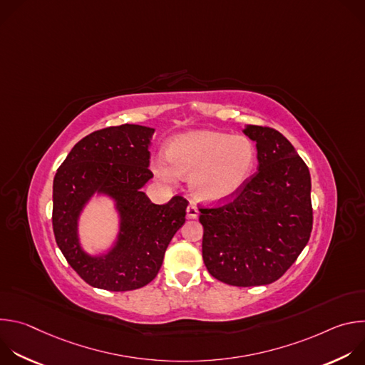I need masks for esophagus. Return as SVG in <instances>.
<instances>
[{"instance_id": "34e87169", "label": "esophagus", "mask_w": 365, "mask_h": 365, "mask_svg": "<svg viewBox=\"0 0 365 365\" xmlns=\"http://www.w3.org/2000/svg\"><path fill=\"white\" fill-rule=\"evenodd\" d=\"M197 215H199V211H197L196 205L190 202L189 206H187V210H186V217L190 218V220H195V218H197Z\"/></svg>"}]
</instances>
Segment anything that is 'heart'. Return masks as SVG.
<instances>
[{
	"label": "heart",
	"instance_id": "heart-1",
	"mask_svg": "<svg viewBox=\"0 0 365 365\" xmlns=\"http://www.w3.org/2000/svg\"><path fill=\"white\" fill-rule=\"evenodd\" d=\"M257 158L254 143L245 135L196 130L173 137L168 159L158 158L154 173L166 183L189 178L192 195L218 203L234 197L248 182Z\"/></svg>",
	"mask_w": 365,
	"mask_h": 365
}]
</instances>
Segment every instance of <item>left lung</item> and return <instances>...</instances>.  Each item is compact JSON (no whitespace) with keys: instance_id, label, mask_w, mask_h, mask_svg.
I'll return each mask as SVG.
<instances>
[{"instance_id":"obj_1","label":"left lung","mask_w":365,"mask_h":365,"mask_svg":"<svg viewBox=\"0 0 365 365\" xmlns=\"http://www.w3.org/2000/svg\"><path fill=\"white\" fill-rule=\"evenodd\" d=\"M258 170L231 202L199 207L203 263L217 280L251 287L279 280L312 232L310 173L277 130L247 125Z\"/></svg>"}]
</instances>
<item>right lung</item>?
I'll return each mask as SVG.
<instances>
[{"instance_id": "add662e5", "label": "right lung", "mask_w": 365, "mask_h": 365, "mask_svg": "<svg viewBox=\"0 0 365 365\" xmlns=\"http://www.w3.org/2000/svg\"><path fill=\"white\" fill-rule=\"evenodd\" d=\"M154 128L123 124L91 133L68 154L53 180V232L71 267L92 287L127 292L158 276L166 248L185 224L187 200L173 196L153 203L141 187L153 178L150 140ZM93 192L116 200L120 232L106 255L93 257L80 247L77 220Z\"/></svg>"}]
</instances>
